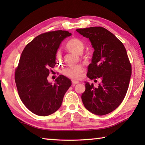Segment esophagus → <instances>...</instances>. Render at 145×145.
Wrapping results in <instances>:
<instances>
[{"label": "esophagus", "instance_id": "1", "mask_svg": "<svg viewBox=\"0 0 145 145\" xmlns=\"http://www.w3.org/2000/svg\"><path fill=\"white\" fill-rule=\"evenodd\" d=\"M72 85L73 86H75L77 84H78L79 83V82L78 81H76V80H72Z\"/></svg>", "mask_w": 145, "mask_h": 145}]
</instances>
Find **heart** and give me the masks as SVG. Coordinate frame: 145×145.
<instances>
[{
    "label": "heart",
    "mask_w": 145,
    "mask_h": 145,
    "mask_svg": "<svg viewBox=\"0 0 145 145\" xmlns=\"http://www.w3.org/2000/svg\"><path fill=\"white\" fill-rule=\"evenodd\" d=\"M84 43L81 40L77 38L71 39L67 42L66 45V48L69 52H73L76 54H82L84 49ZM57 57L59 56V53H57ZM85 71L84 68L82 65H76L74 67H70L67 68L63 71V73L67 77L72 79L78 80L82 77L83 73Z\"/></svg>",
    "instance_id": "heart-1"
}]
</instances>
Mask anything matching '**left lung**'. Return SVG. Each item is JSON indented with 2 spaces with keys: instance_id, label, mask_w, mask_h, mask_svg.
Returning <instances> with one entry per match:
<instances>
[{
  "instance_id": "1",
  "label": "left lung",
  "mask_w": 145,
  "mask_h": 145,
  "mask_svg": "<svg viewBox=\"0 0 145 145\" xmlns=\"http://www.w3.org/2000/svg\"><path fill=\"white\" fill-rule=\"evenodd\" d=\"M94 48L88 68L90 79L100 78L97 88L85 82L81 99L86 109L99 116L109 114L121 104L128 89L132 67L126 49L113 34L102 27L78 29Z\"/></svg>"
}]
</instances>
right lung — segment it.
I'll use <instances>...</instances> for the list:
<instances>
[{
  "instance_id": "add662e5",
  "label": "right lung",
  "mask_w": 145,
  "mask_h": 145,
  "mask_svg": "<svg viewBox=\"0 0 145 145\" xmlns=\"http://www.w3.org/2000/svg\"><path fill=\"white\" fill-rule=\"evenodd\" d=\"M71 35L61 30L40 34L22 53L14 75L17 90L25 106L38 116H48L59 109L64 95L72 85L71 80L63 75L54 84L47 80L50 68L56 64L60 44Z\"/></svg>"
}]
</instances>
